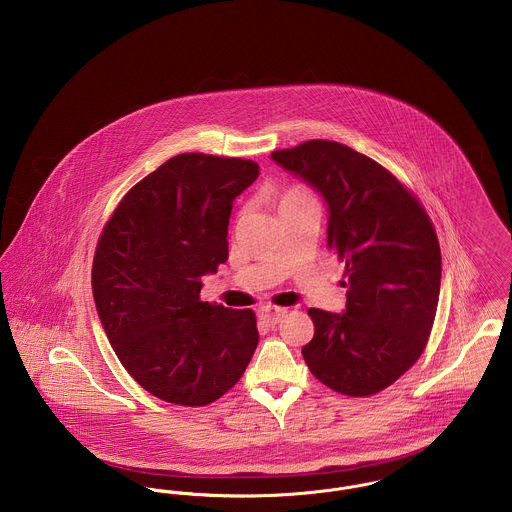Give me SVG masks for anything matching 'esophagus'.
Here are the masks:
<instances>
[{
  "label": "esophagus",
  "mask_w": 512,
  "mask_h": 512,
  "mask_svg": "<svg viewBox=\"0 0 512 512\" xmlns=\"http://www.w3.org/2000/svg\"><path fill=\"white\" fill-rule=\"evenodd\" d=\"M284 315H286V309H282V307L267 305V307H261V309H259V319H261L265 325H269V327L278 325Z\"/></svg>",
  "instance_id": "34e87169"
}]
</instances>
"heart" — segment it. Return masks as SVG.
<instances>
[{"label":"heart","mask_w":512,"mask_h":512,"mask_svg":"<svg viewBox=\"0 0 512 512\" xmlns=\"http://www.w3.org/2000/svg\"><path fill=\"white\" fill-rule=\"evenodd\" d=\"M313 195L300 185H294V187H288L286 191L280 193L278 197V209L284 211V209H290V207H296V205H303V203H313Z\"/></svg>","instance_id":"1"}]
</instances>
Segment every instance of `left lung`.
Returning <instances> with one entry per match:
<instances>
[{"label":"left lung","mask_w":512,"mask_h":512,"mask_svg":"<svg viewBox=\"0 0 512 512\" xmlns=\"http://www.w3.org/2000/svg\"><path fill=\"white\" fill-rule=\"evenodd\" d=\"M329 211L327 245L346 263V309H309L315 334L301 348L329 389L369 396L421 356L441 290V249L418 199L369 156L334 141L274 151Z\"/></svg>","instance_id":"left-lung-1"}]
</instances>
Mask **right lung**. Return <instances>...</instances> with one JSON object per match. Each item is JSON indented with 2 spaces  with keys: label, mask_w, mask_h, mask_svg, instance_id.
Segmentation results:
<instances>
[{
  "label": "right lung",
  "mask_w": 512,
  "mask_h": 512,
  "mask_svg": "<svg viewBox=\"0 0 512 512\" xmlns=\"http://www.w3.org/2000/svg\"><path fill=\"white\" fill-rule=\"evenodd\" d=\"M253 160L185 152L133 185L92 263V296L127 373L156 398L205 406L240 381L259 342L251 309L199 300L201 276L228 261L234 199Z\"/></svg>",
  "instance_id": "obj_1"
}]
</instances>
